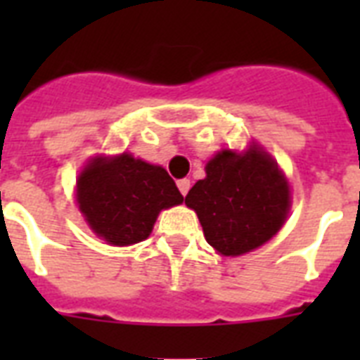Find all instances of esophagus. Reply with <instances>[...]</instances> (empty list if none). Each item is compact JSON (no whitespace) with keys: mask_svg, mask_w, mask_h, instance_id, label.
I'll return each instance as SVG.
<instances>
[{"mask_svg":"<svg viewBox=\"0 0 360 360\" xmlns=\"http://www.w3.org/2000/svg\"><path fill=\"white\" fill-rule=\"evenodd\" d=\"M177 188H179V192L183 194V196H186V194H188V191H191V179L177 181Z\"/></svg>","mask_w":360,"mask_h":360,"instance_id":"esophagus-1","label":"esophagus"}]
</instances>
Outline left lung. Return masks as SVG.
Returning a JSON list of instances; mask_svg holds the SVG:
<instances>
[{"label":"left lung","mask_w":360,"mask_h":360,"mask_svg":"<svg viewBox=\"0 0 360 360\" xmlns=\"http://www.w3.org/2000/svg\"><path fill=\"white\" fill-rule=\"evenodd\" d=\"M185 198L203 236L222 256H240L273 239L290 213V185L259 146L245 153L222 149Z\"/></svg>","instance_id":"obj_1"}]
</instances>
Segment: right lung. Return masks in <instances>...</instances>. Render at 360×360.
<instances>
[{
    "instance_id": "obj_1",
    "label": "right lung",
    "mask_w": 360,
    "mask_h": 360,
    "mask_svg": "<svg viewBox=\"0 0 360 360\" xmlns=\"http://www.w3.org/2000/svg\"><path fill=\"white\" fill-rule=\"evenodd\" d=\"M76 202L101 239L129 246L147 239L158 213L183 196L162 166L121 153L89 160L76 181Z\"/></svg>"
}]
</instances>
